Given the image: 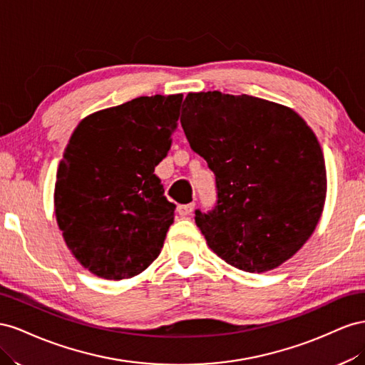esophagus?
I'll list each match as a JSON object with an SVG mask.
<instances>
[{
  "mask_svg": "<svg viewBox=\"0 0 365 365\" xmlns=\"http://www.w3.org/2000/svg\"><path fill=\"white\" fill-rule=\"evenodd\" d=\"M194 207H195V203L191 202V203H186V205H180L179 207H177V210H179L180 215H190L194 211Z\"/></svg>",
  "mask_w": 365,
  "mask_h": 365,
  "instance_id": "1",
  "label": "esophagus"
}]
</instances>
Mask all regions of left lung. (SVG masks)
Listing matches in <instances>:
<instances>
[{
    "instance_id": "left-lung-1",
    "label": "left lung",
    "mask_w": 365,
    "mask_h": 365,
    "mask_svg": "<svg viewBox=\"0 0 365 365\" xmlns=\"http://www.w3.org/2000/svg\"><path fill=\"white\" fill-rule=\"evenodd\" d=\"M182 127L215 175L217 202L195 211L206 243L246 272L270 270L299 251L319 222L326 165L298 114L254 96L190 93Z\"/></svg>"
}]
</instances>
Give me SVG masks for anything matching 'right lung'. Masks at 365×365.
Returning <instances> with one entry per match:
<instances>
[{"instance_id": "right-lung-1", "label": "right lung", "mask_w": 365, "mask_h": 365, "mask_svg": "<svg viewBox=\"0 0 365 365\" xmlns=\"http://www.w3.org/2000/svg\"><path fill=\"white\" fill-rule=\"evenodd\" d=\"M183 95L140 96L73 131L55 185L62 237L91 274L123 279L159 257L174 222L154 168L168 154Z\"/></svg>"}]
</instances>
